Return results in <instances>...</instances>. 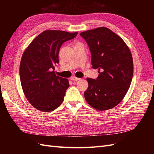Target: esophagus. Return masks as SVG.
<instances>
[{
    "label": "esophagus",
    "instance_id": "esophagus-1",
    "mask_svg": "<svg viewBox=\"0 0 154 154\" xmlns=\"http://www.w3.org/2000/svg\"><path fill=\"white\" fill-rule=\"evenodd\" d=\"M71 80H73V81H78V80H80V78H77V77H76V76H72V77L71 78Z\"/></svg>",
    "mask_w": 154,
    "mask_h": 154
}]
</instances>
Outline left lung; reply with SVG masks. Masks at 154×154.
Listing matches in <instances>:
<instances>
[{
  "label": "left lung",
  "instance_id": "8db88e82",
  "mask_svg": "<svg viewBox=\"0 0 154 154\" xmlns=\"http://www.w3.org/2000/svg\"><path fill=\"white\" fill-rule=\"evenodd\" d=\"M91 52L92 68L98 69L96 80L87 78L85 100L97 110H106L123 100L131 84L132 56L119 36L105 27L82 32Z\"/></svg>",
  "mask_w": 154,
  "mask_h": 154
}]
</instances>
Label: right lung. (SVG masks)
<instances>
[{
  "label": "right lung",
  "mask_w": 154,
  "mask_h": 154,
  "mask_svg": "<svg viewBox=\"0 0 154 154\" xmlns=\"http://www.w3.org/2000/svg\"><path fill=\"white\" fill-rule=\"evenodd\" d=\"M78 32L46 30L37 36L25 49L20 64V78L27 100L37 110L53 111L62 104L69 87L67 78L55 74L58 53L65 42Z\"/></svg>",
  "instance_id": "add662e5"
}]
</instances>
